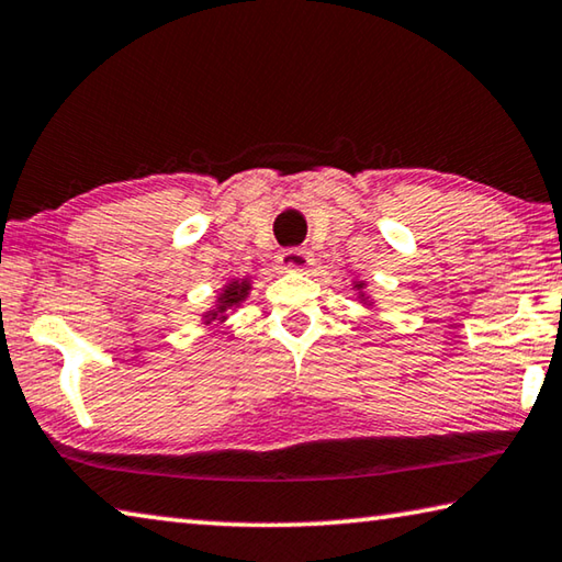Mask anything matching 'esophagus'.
Returning <instances> with one entry per match:
<instances>
[{"label": "esophagus", "instance_id": "esophagus-1", "mask_svg": "<svg viewBox=\"0 0 562 562\" xmlns=\"http://www.w3.org/2000/svg\"><path fill=\"white\" fill-rule=\"evenodd\" d=\"M276 263L286 271H306L313 263V259H311V254L303 249H283L279 254V259H276Z\"/></svg>", "mask_w": 562, "mask_h": 562}]
</instances>
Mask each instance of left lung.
<instances>
[{"label":"left lung","instance_id":"8db88e82","mask_svg":"<svg viewBox=\"0 0 562 562\" xmlns=\"http://www.w3.org/2000/svg\"><path fill=\"white\" fill-rule=\"evenodd\" d=\"M366 286L368 283L362 281V279H352V291H358V301L362 303V306H368V308H372L375 306V299L372 296H368V291H366Z\"/></svg>","mask_w":562,"mask_h":562}]
</instances>
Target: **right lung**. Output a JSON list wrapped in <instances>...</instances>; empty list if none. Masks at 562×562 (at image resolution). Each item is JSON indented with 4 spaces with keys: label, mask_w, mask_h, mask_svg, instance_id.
Instances as JSON below:
<instances>
[{
    "label": "right lung",
    "mask_w": 562,
    "mask_h": 562,
    "mask_svg": "<svg viewBox=\"0 0 562 562\" xmlns=\"http://www.w3.org/2000/svg\"><path fill=\"white\" fill-rule=\"evenodd\" d=\"M251 293V276H244V279H229L216 293L214 306L202 313V323L210 328H220L229 321V311H236L241 303L249 299Z\"/></svg>",
    "instance_id": "add662e5"
}]
</instances>
